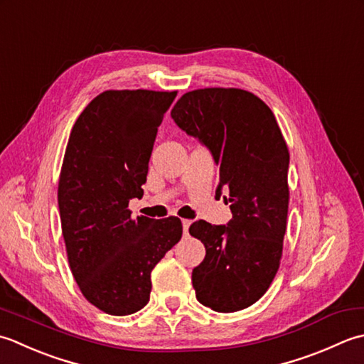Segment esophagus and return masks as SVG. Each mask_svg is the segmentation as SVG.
Masks as SVG:
<instances>
[{"label":"esophagus","instance_id":"1","mask_svg":"<svg viewBox=\"0 0 364 364\" xmlns=\"http://www.w3.org/2000/svg\"><path fill=\"white\" fill-rule=\"evenodd\" d=\"M190 225H191V221H190V220H182V228H183V234H185V235L188 234V228H190Z\"/></svg>","mask_w":364,"mask_h":364}]
</instances>
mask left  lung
Instances as JSON below:
<instances>
[{
  "instance_id": "1",
  "label": "left lung",
  "mask_w": 364,
  "mask_h": 364,
  "mask_svg": "<svg viewBox=\"0 0 364 364\" xmlns=\"http://www.w3.org/2000/svg\"><path fill=\"white\" fill-rule=\"evenodd\" d=\"M171 117L209 147L220 168L218 190L232 212L228 225L204 220L190 234L205 247L193 269L196 299L235 313L267 292L279 269L289 209V149L272 109L248 91L204 87L183 94Z\"/></svg>"
}]
</instances>
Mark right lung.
<instances>
[{
	"label": "right lung",
	"mask_w": 364,
	"mask_h": 364,
	"mask_svg": "<svg viewBox=\"0 0 364 364\" xmlns=\"http://www.w3.org/2000/svg\"><path fill=\"white\" fill-rule=\"evenodd\" d=\"M176 91H105L73 124L58 185L72 275L81 294L111 316L149 301L151 272L182 237L177 217L132 218L143 196L152 147Z\"/></svg>",
	"instance_id": "right-lung-1"
}]
</instances>
